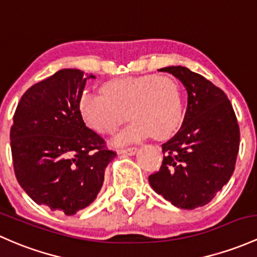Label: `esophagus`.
Segmentation results:
<instances>
[{"instance_id": "obj_1", "label": "esophagus", "mask_w": 257, "mask_h": 257, "mask_svg": "<svg viewBox=\"0 0 257 257\" xmlns=\"http://www.w3.org/2000/svg\"><path fill=\"white\" fill-rule=\"evenodd\" d=\"M137 148L136 147H127V148H121L120 153L121 154H126V156H134L136 154Z\"/></svg>"}]
</instances>
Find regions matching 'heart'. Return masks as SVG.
<instances>
[{
  "instance_id": "b5f03b06",
  "label": "heart",
  "mask_w": 257,
  "mask_h": 257,
  "mask_svg": "<svg viewBox=\"0 0 257 257\" xmlns=\"http://www.w3.org/2000/svg\"><path fill=\"white\" fill-rule=\"evenodd\" d=\"M103 94L85 93L79 101L84 122L98 134L111 135L134 118L117 137L118 143L140 141L153 135L167 139L175 134L184 117V93L172 76L145 74L111 79Z\"/></svg>"
}]
</instances>
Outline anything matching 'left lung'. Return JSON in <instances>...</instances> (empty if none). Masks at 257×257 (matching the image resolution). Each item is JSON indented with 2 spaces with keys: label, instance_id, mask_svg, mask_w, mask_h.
I'll list each match as a JSON object with an SVG mask.
<instances>
[{
  "label": "left lung",
  "instance_id": "1",
  "mask_svg": "<svg viewBox=\"0 0 257 257\" xmlns=\"http://www.w3.org/2000/svg\"><path fill=\"white\" fill-rule=\"evenodd\" d=\"M187 92L178 134L162 145L161 169L148 178L152 189L183 209L205 206L228 183L239 152L238 120L228 96L201 74L183 66L161 68Z\"/></svg>",
  "mask_w": 257,
  "mask_h": 257
}]
</instances>
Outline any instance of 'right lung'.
Returning <instances> with one entry per match:
<instances>
[{"instance_id": "add662e5", "label": "right lung", "mask_w": 257, "mask_h": 257, "mask_svg": "<svg viewBox=\"0 0 257 257\" xmlns=\"http://www.w3.org/2000/svg\"><path fill=\"white\" fill-rule=\"evenodd\" d=\"M93 74L63 68L32 85L11 127L13 168L22 189L38 205L72 216L89 206L116 153L85 126L79 111Z\"/></svg>"}]
</instances>
